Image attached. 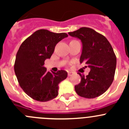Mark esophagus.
Here are the masks:
<instances>
[{"instance_id": "obj_1", "label": "esophagus", "mask_w": 129, "mask_h": 129, "mask_svg": "<svg viewBox=\"0 0 129 129\" xmlns=\"http://www.w3.org/2000/svg\"><path fill=\"white\" fill-rule=\"evenodd\" d=\"M72 75H73V73H72V72H68V76H69V77L72 76Z\"/></svg>"}]
</instances>
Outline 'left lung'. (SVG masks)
<instances>
[{
  "label": "left lung",
  "mask_w": 129,
  "mask_h": 129,
  "mask_svg": "<svg viewBox=\"0 0 129 129\" xmlns=\"http://www.w3.org/2000/svg\"><path fill=\"white\" fill-rule=\"evenodd\" d=\"M68 34L81 40L80 62L90 69L87 76L78 73L81 81L75 86V92L87 99L101 95L111 85L116 69L117 58L111 45L104 36L88 27Z\"/></svg>",
  "instance_id": "left-lung-1"
}]
</instances>
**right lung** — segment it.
I'll return each instance as SVG.
<instances>
[{"instance_id":"add662e5","label":"right lung","mask_w":129,"mask_h":129,"mask_svg":"<svg viewBox=\"0 0 129 129\" xmlns=\"http://www.w3.org/2000/svg\"><path fill=\"white\" fill-rule=\"evenodd\" d=\"M68 37L40 29L24 40L16 55L14 71L20 87L33 99L47 102L58 94V84L67 77L66 71L48 72L44 61L50 58L58 42Z\"/></svg>"}]
</instances>
